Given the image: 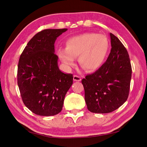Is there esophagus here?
Wrapping results in <instances>:
<instances>
[{
    "mask_svg": "<svg viewBox=\"0 0 147 147\" xmlns=\"http://www.w3.org/2000/svg\"><path fill=\"white\" fill-rule=\"evenodd\" d=\"M81 80V77L80 76H77V75H74V80L75 82H80Z\"/></svg>",
    "mask_w": 147,
    "mask_h": 147,
    "instance_id": "34e87169",
    "label": "esophagus"
}]
</instances>
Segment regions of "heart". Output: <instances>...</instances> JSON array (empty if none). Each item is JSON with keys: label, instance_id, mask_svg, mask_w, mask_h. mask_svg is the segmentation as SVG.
Wrapping results in <instances>:
<instances>
[{"label": "heart", "instance_id": "obj_1", "mask_svg": "<svg viewBox=\"0 0 147 147\" xmlns=\"http://www.w3.org/2000/svg\"><path fill=\"white\" fill-rule=\"evenodd\" d=\"M109 48V41L104 35L84 33L68 38L65 49H59L57 54L67 69L74 65L75 58L78 57L82 67L87 72H93L104 64Z\"/></svg>", "mask_w": 147, "mask_h": 147}]
</instances>
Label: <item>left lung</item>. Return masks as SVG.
Instances as JSON below:
<instances>
[{
    "label": "left lung",
    "mask_w": 147,
    "mask_h": 147,
    "mask_svg": "<svg viewBox=\"0 0 147 147\" xmlns=\"http://www.w3.org/2000/svg\"><path fill=\"white\" fill-rule=\"evenodd\" d=\"M110 37L112 48L106 62L82 80L87 108L92 113H108L117 110L126 101L129 92V56L115 35L110 33Z\"/></svg>",
    "instance_id": "obj_1"
}]
</instances>
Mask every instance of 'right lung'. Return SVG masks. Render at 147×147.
Segmentation results:
<instances>
[{"label": "right lung", "mask_w": 147, "mask_h": 147, "mask_svg": "<svg viewBox=\"0 0 147 147\" xmlns=\"http://www.w3.org/2000/svg\"><path fill=\"white\" fill-rule=\"evenodd\" d=\"M67 29H45L30 39L20 56L18 85L24 105L40 116H53L63 109L73 75L59 69L55 55L57 38Z\"/></svg>", "instance_id": "add662e5"}]
</instances>
